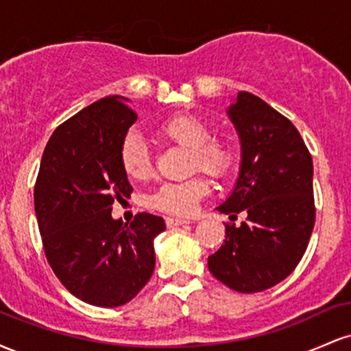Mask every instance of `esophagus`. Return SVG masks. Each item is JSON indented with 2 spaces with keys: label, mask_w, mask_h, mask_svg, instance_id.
I'll list each match as a JSON object with an SVG mask.
<instances>
[{
  "label": "esophagus",
  "mask_w": 351,
  "mask_h": 351,
  "mask_svg": "<svg viewBox=\"0 0 351 351\" xmlns=\"http://www.w3.org/2000/svg\"><path fill=\"white\" fill-rule=\"evenodd\" d=\"M181 224H189V221L188 219H180V217H167V226L168 228L181 226Z\"/></svg>",
  "instance_id": "34e87169"
}]
</instances>
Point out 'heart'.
Listing matches in <instances>:
<instances>
[{
  "instance_id": "obj_1",
  "label": "heart",
  "mask_w": 351,
  "mask_h": 351,
  "mask_svg": "<svg viewBox=\"0 0 351 351\" xmlns=\"http://www.w3.org/2000/svg\"><path fill=\"white\" fill-rule=\"evenodd\" d=\"M156 134L165 140L191 150V163L208 175L224 178L236 165V152L224 140L213 138L211 127L195 115H171L156 125ZM120 163L130 178L143 180L152 171L148 145L136 132H128L120 145ZM209 193V183L201 176L165 183L153 193L152 204L171 215L188 216Z\"/></svg>"
}]
</instances>
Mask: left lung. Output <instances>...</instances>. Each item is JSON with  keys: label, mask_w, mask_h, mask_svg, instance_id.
<instances>
[{"label": "left lung", "mask_w": 351, "mask_h": 351, "mask_svg": "<svg viewBox=\"0 0 351 351\" xmlns=\"http://www.w3.org/2000/svg\"><path fill=\"white\" fill-rule=\"evenodd\" d=\"M228 117L241 140L236 186L216 209L247 219L226 224V239L208 257L229 289L263 292L291 276L315 224L313 163L293 123L263 99L239 92Z\"/></svg>", "instance_id": "1"}]
</instances>
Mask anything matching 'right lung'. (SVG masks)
<instances>
[{"label":"right lung","mask_w":351,"mask_h":351,"mask_svg":"<svg viewBox=\"0 0 351 351\" xmlns=\"http://www.w3.org/2000/svg\"><path fill=\"white\" fill-rule=\"evenodd\" d=\"M108 95L60 123L44 148L34 209L44 252L64 287L97 307H120L150 280L153 239L163 217L140 213L130 224L112 217L115 199L130 196L120 145L136 114Z\"/></svg>","instance_id":"1"}]
</instances>
